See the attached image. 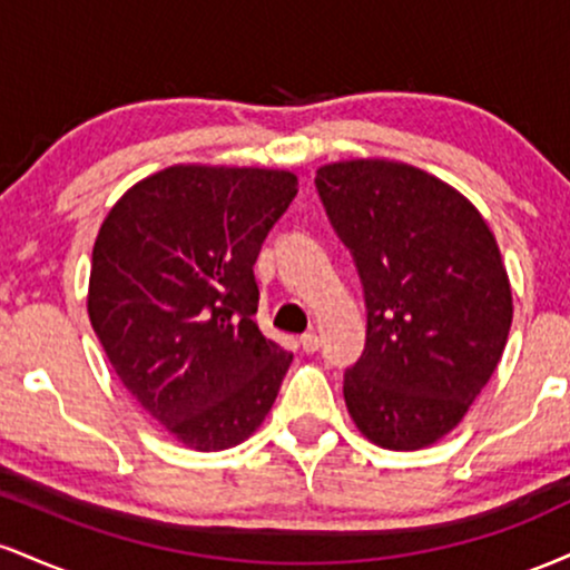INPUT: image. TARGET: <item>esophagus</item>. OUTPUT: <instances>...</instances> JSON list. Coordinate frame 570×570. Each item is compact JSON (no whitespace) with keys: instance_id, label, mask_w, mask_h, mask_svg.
Masks as SVG:
<instances>
[{"instance_id":"obj_1","label":"esophagus","mask_w":570,"mask_h":570,"mask_svg":"<svg viewBox=\"0 0 570 570\" xmlns=\"http://www.w3.org/2000/svg\"><path fill=\"white\" fill-rule=\"evenodd\" d=\"M299 345H303L305 353H316L318 345H322V340H318V335H313V332H307V335L299 337Z\"/></svg>"}]
</instances>
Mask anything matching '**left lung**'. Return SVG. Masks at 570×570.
<instances>
[{
    "instance_id": "8db88e82",
    "label": "left lung",
    "mask_w": 570,
    "mask_h": 570,
    "mask_svg": "<svg viewBox=\"0 0 570 570\" xmlns=\"http://www.w3.org/2000/svg\"><path fill=\"white\" fill-rule=\"evenodd\" d=\"M316 187L367 303L345 407L385 450L429 448L463 421L507 345L512 286L495 235L472 200L407 163H326Z\"/></svg>"
}]
</instances>
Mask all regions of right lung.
Instances as JSON below:
<instances>
[{
	"label": "right lung",
	"instance_id": "1",
	"mask_svg": "<svg viewBox=\"0 0 570 570\" xmlns=\"http://www.w3.org/2000/svg\"><path fill=\"white\" fill-rule=\"evenodd\" d=\"M297 195L281 168L168 166L109 208L88 316L117 377L189 450L263 426L292 353L259 332L254 263Z\"/></svg>",
	"mask_w": 570,
	"mask_h": 570
}]
</instances>
